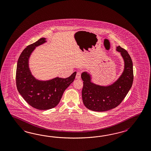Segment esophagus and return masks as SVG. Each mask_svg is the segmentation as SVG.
I'll use <instances>...</instances> for the list:
<instances>
[{"label": "esophagus", "instance_id": "34e87169", "mask_svg": "<svg viewBox=\"0 0 151 151\" xmlns=\"http://www.w3.org/2000/svg\"><path fill=\"white\" fill-rule=\"evenodd\" d=\"M76 79H80V78H81V72H78L77 73V74H76Z\"/></svg>", "mask_w": 151, "mask_h": 151}]
</instances>
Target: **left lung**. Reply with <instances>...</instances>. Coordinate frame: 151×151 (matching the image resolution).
<instances>
[{
	"mask_svg": "<svg viewBox=\"0 0 151 151\" xmlns=\"http://www.w3.org/2000/svg\"><path fill=\"white\" fill-rule=\"evenodd\" d=\"M124 60L122 73L113 84L101 86L91 81V76L87 72L81 73L83 81L82 99L85 106L89 110L102 112L117 107L129 91L133 82V62L126 50L116 47Z\"/></svg>",
	"mask_w": 151,
	"mask_h": 151,
	"instance_id": "1",
	"label": "left lung"
}]
</instances>
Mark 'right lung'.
Returning <instances> with one entry per match:
<instances>
[{
	"instance_id": "add662e5",
	"label": "right lung",
	"mask_w": 151,
	"mask_h": 151,
	"mask_svg": "<svg viewBox=\"0 0 151 151\" xmlns=\"http://www.w3.org/2000/svg\"><path fill=\"white\" fill-rule=\"evenodd\" d=\"M46 42V38H41L23 50L18 60L16 75L19 93L29 105L41 110L52 109L59 104L77 73L74 72L67 78L56 77L46 81L36 79L32 75L29 67V58L36 47Z\"/></svg>"
}]
</instances>
